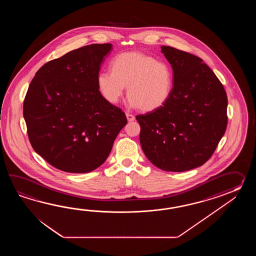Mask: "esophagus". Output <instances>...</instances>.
Instances as JSON below:
<instances>
[{
  "instance_id": "obj_1",
  "label": "esophagus",
  "mask_w": 256,
  "mask_h": 256,
  "mask_svg": "<svg viewBox=\"0 0 256 256\" xmlns=\"http://www.w3.org/2000/svg\"><path fill=\"white\" fill-rule=\"evenodd\" d=\"M126 117H127V120H128V122H134V120H136L134 115L130 114L129 112H127V114H126Z\"/></svg>"
}]
</instances>
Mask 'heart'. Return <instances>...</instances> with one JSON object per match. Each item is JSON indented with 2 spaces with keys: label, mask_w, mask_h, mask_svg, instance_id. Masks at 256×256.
I'll list each match as a JSON object with an SVG mask.
<instances>
[{
  "label": "heart",
  "mask_w": 256,
  "mask_h": 256,
  "mask_svg": "<svg viewBox=\"0 0 256 256\" xmlns=\"http://www.w3.org/2000/svg\"><path fill=\"white\" fill-rule=\"evenodd\" d=\"M110 70L97 76L98 92L109 104H118L127 86L130 106L152 112L164 106L172 93L174 82L169 66L144 53L117 54Z\"/></svg>",
  "instance_id": "1"
}]
</instances>
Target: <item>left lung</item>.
Here are the masks:
<instances>
[{
    "label": "left lung",
    "mask_w": 256,
    "mask_h": 256,
    "mask_svg": "<svg viewBox=\"0 0 256 256\" xmlns=\"http://www.w3.org/2000/svg\"><path fill=\"white\" fill-rule=\"evenodd\" d=\"M174 86L161 108L136 116L140 142L158 168L184 172L206 163L225 134L228 100L222 82L195 54L162 46Z\"/></svg>",
    "instance_id": "8db88e82"
}]
</instances>
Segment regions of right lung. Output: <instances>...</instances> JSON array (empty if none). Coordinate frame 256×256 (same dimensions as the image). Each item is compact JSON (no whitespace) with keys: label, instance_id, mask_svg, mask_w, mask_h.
Masks as SVG:
<instances>
[{"label":"right lung","instance_id":"right-lung-1","mask_svg":"<svg viewBox=\"0 0 256 256\" xmlns=\"http://www.w3.org/2000/svg\"><path fill=\"white\" fill-rule=\"evenodd\" d=\"M112 44L72 50L42 66L24 100V118L34 150L68 173H88L109 156L126 114L109 104L97 85Z\"/></svg>","mask_w":256,"mask_h":256}]
</instances>
